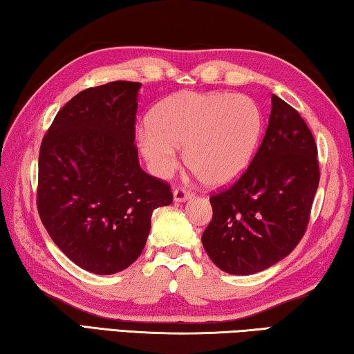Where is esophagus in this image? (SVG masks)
Instances as JSON below:
<instances>
[{"label": "esophagus", "mask_w": 354, "mask_h": 354, "mask_svg": "<svg viewBox=\"0 0 354 354\" xmlns=\"http://www.w3.org/2000/svg\"><path fill=\"white\" fill-rule=\"evenodd\" d=\"M192 196V192L190 190H185L183 187H178L173 190V200H175V203H184L187 201Z\"/></svg>", "instance_id": "obj_1"}]
</instances>
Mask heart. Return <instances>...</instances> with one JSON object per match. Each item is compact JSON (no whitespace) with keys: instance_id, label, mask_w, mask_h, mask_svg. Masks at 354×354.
<instances>
[{"instance_id":"obj_1","label":"heart","mask_w":354,"mask_h":354,"mask_svg":"<svg viewBox=\"0 0 354 354\" xmlns=\"http://www.w3.org/2000/svg\"><path fill=\"white\" fill-rule=\"evenodd\" d=\"M263 131L256 101L223 92H181L156 104L137 148L153 175L167 178L184 148L189 170L211 187L241 178L253 160Z\"/></svg>"}]
</instances>
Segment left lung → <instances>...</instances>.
Returning <instances> with one entry per match:
<instances>
[{
  "mask_svg": "<svg viewBox=\"0 0 354 354\" xmlns=\"http://www.w3.org/2000/svg\"><path fill=\"white\" fill-rule=\"evenodd\" d=\"M320 181L317 145L301 115L277 95L259 149L247 171L211 196L201 236L220 270L253 274L289 256L306 231Z\"/></svg>",
  "mask_w": 354,
  "mask_h": 354,
  "instance_id": "left-lung-1",
  "label": "left lung"
}]
</instances>
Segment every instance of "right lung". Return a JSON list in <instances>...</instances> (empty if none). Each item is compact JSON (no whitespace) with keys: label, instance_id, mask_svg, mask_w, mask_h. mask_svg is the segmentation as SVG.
<instances>
[{"label":"right lung","instance_id":"obj_1","mask_svg":"<svg viewBox=\"0 0 354 354\" xmlns=\"http://www.w3.org/2000/svg\"><path fill=\"white\" fill-rule=\"evenodd\" d=\"M140 82L86 88L57 112L41 140L37 207L57 248L97 274L128 268L145 247L170 185L140 169L134 122Z\"/></svg>","mask_w":354,"mask_h":354}]
</instances>
